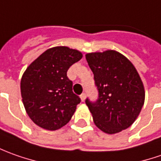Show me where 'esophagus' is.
I'll use <instances>...</instances> for the list:
<instances>
[{"instance_id":"obj_1","label":"esophagus","mask_w":161,"mask_h":161,"mask_svg":"<svg viewBox=\"0 0 161 161\" xmlns=\"http://www.w3.org/2000/svg\"><path fill=\"white\" fill-rule=\"evenodd\" d=\"M86 95L85 92H83V93L81 94L80 98H81V101H82V102H85V100H86Z\"/></svg>"}]
</instances>
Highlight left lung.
Returning <instances> with one entry per match:
<instances>
[{"instance_id":"8db88e82","label":"left lung","mask_w":161,"mask_h":161,"mask_svg":"<svg viewBox=\"0 0 161 161\" xmlns=\"http://www.w3.org/2000/svg\"><path fill=\"white\" fill-rule=\"evenodd\" d=\"M86 58L98 90L96 101L86 100L94 124L109 135L126 129L144 103V88L136 68L115 51L88 53Z\"/></svg>"}]
</instances>
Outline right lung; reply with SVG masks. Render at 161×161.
Masks as SVG:
<instances>
[{"instance_id":"obj_1","label":"right lung","mask_w":161,"mask_h":161,"mask_svg":"<svg viewBox=\"0 0 161 161\" xmlns=\"http://www.w3.org/2000/svg\"><path fill=\"white\" fill-rule=\"evenodd\" d=\"M82 53L65 46L51 48L29 65L20 90L26 113L33 122L47 130H57L69 121L81 99L73 92L67 76Z\"/></svg>"}]
</instances>
